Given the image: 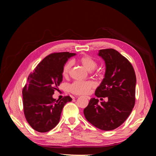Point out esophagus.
Masks as SVG:
<instances>
[{
  "label": "esophagus",
  "mask_w": 156,
  "mask_h": 156,
  "mask_svg": "<svg viewBox=\"0 0 156 156\" xmlns=\"http://www.w3.org/2000/svg\"><path fill=\"white\" fill-rule=\"evenodd\" d=\"M86 98L88 99V100H90V96H86Z\"/></svg>",
  "instance_id": "esophagus-1"
}]
</instances>
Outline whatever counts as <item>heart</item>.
Listing matches in <instances>:
<instances>
[{"instance_id":"heart-1","label":"heart","mask_w":156,"mask_h":156,"mask_svg":"<svg viewBox=\"0 0 156 156\" xmlns=\"http://www.w3.org/2000/svg\"><path fill=\"white\" fill-rule=\"evenodd\" d=\"M78 62L83 66L88 71L93 70L97 66L96 61L92 56L85 55H83L77 59ZM73 63L71 60H68L66 62L62 68V73L64 77H67L70 74ZM95 87V83L91 81H76L72 83L69 87V91L76 95H84L87 94L90 92L91 89Z\"/></svg>"}]
</instances>
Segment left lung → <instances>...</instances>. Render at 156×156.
I'll return each instance as SVG.
<instances>
[{
	"mask_svg": "<svg viewBox=\"0 0 156 156\" xmlns=\"http://www.w3.org/2000/svg\"><path fill=\"white\" fill-rule=\"evenodd\" d=\"M98 55L105 60L106 71L95 95L107 101L99 103L98 99L91 98L83 112L94 126L110 131L123 124L133 110L136 75L129 61L115 49H101Z\"/></svg>",
	"mask_w": 156,
	"mask_h": 156,
	"instance_id": "1",
	"label": "left lung"
}]
</instances>
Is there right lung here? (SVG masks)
Masks as SVG:
<instances>
[{
	"instance_id": "add662e5",
	"label": "right lung",
	"mask_w": 156,
	"mask_h": 156,
	"mask_svg": "<svg viewBox=\"0 0 156 156\" xmlns=\"http://www.w3.org/2000/svg\"><path fill=\"white\" fill-rule=\"evenodd\" d=\"M75 53H54L47 56L28 77L23 88V111L28 123L34 130L44 133L58 124L64 105L72 100L69 96L62 100L53 98L62 81V70L68 58Z\"/></svg>"
}]
</instances>
